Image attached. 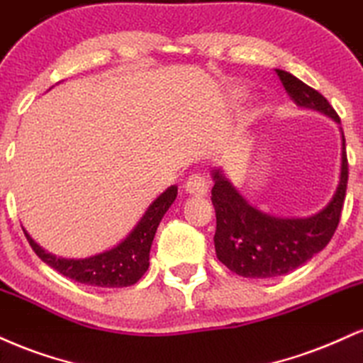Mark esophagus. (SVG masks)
I'll return each instance as SVG.
<instances>
[{"label": "esophagus", "mask_w": 363, "mask_h": 363, "mask_svg": "<svg viewBox=\"0 0 363 363\" xmlns=\"http://www.w3.org/2000/svg\"><path fill=\"white\" fill-rule=\"evenodd\" d=\"M185 190H186V194L199 195V197L206 195L208 190V183L206 180V177L200 173L191 174V177H189V180L185 182Z\"/></svg>", "instance_id": "esophagus-1"}]
</instances>
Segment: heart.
Returning a JSON list of instances; mask_svg holds the SVG:
<instances>
[{"instance_id":"b5f03b06","label":"heart","mask_w":363,"mask_h":363,"mask_svg":"<svg viewBox=\"0 0 363 363\" xmlns=\"http://www.w3.org/2000/svg\"><path fill=\"white\" fill-rule=\"evenodd\" d=\"M236 96H241V91H238V93H236Z\"/></svg>"}]
</instances>
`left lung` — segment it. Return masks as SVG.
Segmentation results:
<instances>
[{"label":"left lung","mask_w":363,"mask_h":363,"mask_svg":"<svg viewBox=\"0 0 363 363\" xmlns=\"http://www.w3.org/2000/svg\"><path fill=\"white\" fill-rule=\"evenodd\" d=\"M291 100L299 108L319 112L340 123L333 106L316 89L291 72L277 69ZM342 168L333 197L321 211L308 217H277L259 211L246 200L220 168L211 172L212 203L216 208L214 246L219 262L246 279H272L308 263L330 242L345 202L348 161L342 127Z\"/></svg>","instance_id":"obj_1"}]
</instances>
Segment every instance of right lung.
I'll use <instances>...</instances> for the list:
<instances>
[{
	"instance_id": "right-lung-1",
	"label": "right lung",
	"mask_w": 363,
	"mask_h": 363,
	"mask_svg": "<svg viewBox=\"0 0 363 363\" xmlns=\"http://www.w3.org/2000/svg\"><path fill=\"white\" fill-rule=\"evenodd\" d=\"M178 195V186H168L155 202L149 203L138 224L132 228L121 242L101 253L86 258L55 257L37 245L32 236L25 231V236L35 251L37 257L59 274L74 282L101 289H121L134 285L147 272L149 251L163 216L168 212Z\"/></svg>"
}]
</instances>
